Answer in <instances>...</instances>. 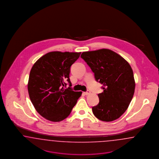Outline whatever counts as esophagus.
Masks as SVG:
<instances>
[{
    "mask_svg": "<svg viewBox=\"0 0 159 159\" xmlns=\"http://www.w3.org/2000/svg\"><path fill=\"white\" fill-rule=\"evenodd\" d=\"M84 94H85V95H89V94H90V92L89 90H87V92H84Z\"/></svg>",
    "mask_w": 159,
    "mask_h": 159,
    "instance_id": "obj_1",
    "label": "esophagus"
}]
</instances>
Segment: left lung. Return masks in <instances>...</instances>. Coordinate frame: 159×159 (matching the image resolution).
Returning a JSON list of instances; mask_svg holds the SVG:
<instances>
[{
    "label": "left lung",
    "mask_w": 159,
    "mask_h": 159,
    "mask_svg": "<svg viewBox=\"0 0 159 159\" xmlns=\"http://www.w3.org/2000/svg\"><path fill=\"white\" fill-rule=\"evenodd\" d=\"M81 58L94 73L104 92L98 94L99 102L92 107L98 120L110 122L119 118L126 110L135 92L134 73L130 65L120 55L101 49L84 52Z\"/></svg>",
    "instance_id": "left-lung-1"
}]
</instances>
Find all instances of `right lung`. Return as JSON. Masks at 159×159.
Instances as JSON below:
<instances>
[{
  "instance_id": "add662e5",
  "label": "right lung",
  "mask_w": 159,
  "mask_h": 159,
  "mask_svg": "<svg viewBox=\"0 0 159 159\" xmlns=\"http://www.w3.org/2000/svg\"><path fill=\"white\" fill-rule=\"evenodd\" d=\"M81 52H51L35 63L30 73L28 91L35 110L53 122L65 120L70 114L81 92H75L69 79L70 67ZM70 86L65 89L66 83Z\"/></svg>"
}]
</instances>
